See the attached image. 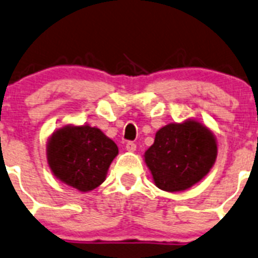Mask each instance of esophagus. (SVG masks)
<instances>
[{"label":"esophagus","mask_w":258,"mask_h":258,"mask_svg":"<svg viewBox=\"0 0 258 258\" xmlns=\"http://www.w3.org/2000/svg\"><path fill=\"white\" fill-rule=\"evenodd\" d=\"M125 148H126V150L130 151V153H133V151L137 150V145H135L133 142L126 143V147H125Z\"/></svg>","instance_id":"obj_1"}]
</instances>
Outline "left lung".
Returning <instances> with one entry per match:
<instances>
[{
    "mask_svg": "<svg viewBox=\"0 0 258 258\" xmlns=\"http://www.w3.org/2000/svg\"><path fill=\"white\" fill-rule=\"evenodd\" d=\"M216 158L214 133L195 119L159 129L154 144L144 154L154 184L169 192L187 190L201 181Z\"/></svg>",
    "mask_w": 258,
    "mask_h": 258,
    "instance_id": "obj_1",
    "label": "left lung"
}]
</instances>
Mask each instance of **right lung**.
<instances>
[{"mask_svg":"<svg viewBox=\"0 0 258 258\" xmlns=\"http://www.w3.org/2000/svg\"><path fill=\"white\" fill-rule=\"evenodd\" d=\"M118 151L115 143L100 129L88 124H70L49 137L47 161L50 171L63 184L88 192L104 181Z\"/></svg>","mask_w":258,"mask_h":258,"instance_id":"add662e5","label":"right lung"}]
</instances>
